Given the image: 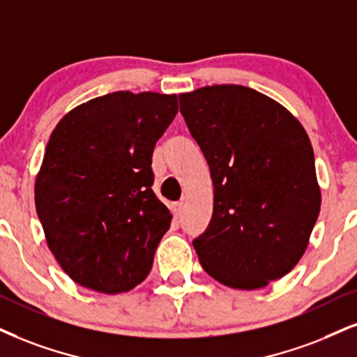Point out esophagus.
<instances>
[{
    "mask_svg": "<svg viewBox=\"0 0 357 357\" xmlns=\"http://www.w3.org/2000/svg\"><path fill=\"white\" fill-rule=\"evenodd\" d=\"M170 210H172V213H174V217L178 218L180 213H182V204H174V205H170Z\"/></svg>",
    "mask_w": 357,
    "mask_h": 357,
    "instance_id": "esophagus-1",
    "label": "esophagus"
}]
</instances>
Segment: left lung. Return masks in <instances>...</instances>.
<instances>
[{"label":"left lung","mask_w":357,"mask_h":357,"mask_svg":"<svg viewBox=\"0 0 357 357\" xmlns=\"http://www.w3.org/2000/svg\"><path fill=\"white\" fill-rule=\"evenodd\" d=\"M178 99L213 183L212 220L193 240L200 265L230 288H265L298 265L318 220L310 137L288 109L250 87L205 86Z\"/></svg>","instance_id":"obj_1"}]
</instances>
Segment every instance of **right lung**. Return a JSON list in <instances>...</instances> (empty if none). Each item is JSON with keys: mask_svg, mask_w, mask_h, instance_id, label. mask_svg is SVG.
<instances>
[{"mask_svg": "<svg viewBox=\"0 0 357 357\" xmlns=\"http://www.w3.org/2000/svg\"><path fill=\"white\" fill-rule=\"evenodd\" d=\"M177 112V94L119 91L57 122L34 202L47 246L74 283L117 294L151 273L172 222L151 188L152 153Z\"/></svg>", "mask_w": 357, "mask_h": 357, "instance_id": "1", "label": "right lung"}]
</instances>
